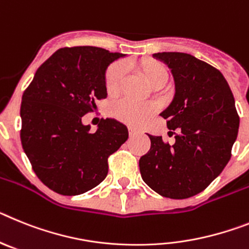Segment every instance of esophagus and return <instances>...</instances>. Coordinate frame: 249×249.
Here are the masks:
<instances>
[{"label": "esophagus", "instance_id": "esophagus-1", "mask_svg": "<svg viewBox=\"0 0 249 249\" xmlns=\"http://www.w3.org/2000/svg\"><path fill=\"white\" fill-rule=\"evenodd\" d=\"M129 134H130V137H134V135H138V134H142V131L140 129H137V127L130 126L129 127Z\"/></svg>", "mask_w": 249, "mask_h": 249}]
</instances>
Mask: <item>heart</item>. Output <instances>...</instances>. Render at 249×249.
<instances>
[{"label":"heart","mask_w":249,"mask_h":249,"mask_svg":"<svg viewBox=\"0 0 249 249\" xmlns=\"http://www.w3.org/2000/svg\"><path fill=\"white\" fill-rule=\"evenodd\" d=\"M137 68L150 85L168 80V71H166L165 66L155 60H142L137 65ZM124 76L125 66L123 64H114L107 69L105 85H107V90L109 94L114 95L120 90L123 81H124ZM155 111H157L155 104L137 103V101L131 100H123L112 107V114L115 118L131 125L144 124L151 115H154Z\"/></svg>","instance_id":"1"}]
</instances>
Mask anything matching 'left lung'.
I'll return each mask as SVG.
<instances>
[{"label": "left lung", "mask_w": 249, "mask_h": 249, "mask_svg": "<svg viewBox=\"0 0 249 249\" xmlns=\"http://www.w3.org/2000/svg\"><path fill=\"white\" fill-rule=\"evenodd\" d=\"M153 57L170 69L174 96L160 116L176 130L173 145L149 135L150 150L139 160L142 180L160 196L185 199L200 193L231 159L239 118L227 80L219 70L184 53Z\"/></svg>", "instance_id": "8db88e82"}]
</instances>
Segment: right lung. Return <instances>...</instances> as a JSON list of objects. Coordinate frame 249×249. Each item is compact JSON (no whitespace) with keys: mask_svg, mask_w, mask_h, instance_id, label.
<instances>
[{"mask_svg":"<svg viewBox=\"0 0 249 249\" xmlns=\"http://www.w3.org/2000/svg\"><path fill=\"white\" fill-rule=\"evenodd\" d=\"M94 46L64 47L35 72L21 103V142L36 176L62 196L99 185L107 158L129 138L115 119L101 120L95 133L83 123L95 100L107 96L105 77L111 62L125 57Z\"/></svg>","mask_w":249,"mask_h":249,"instance_id":"add662e5","label":"right lung"}]
</instances>
